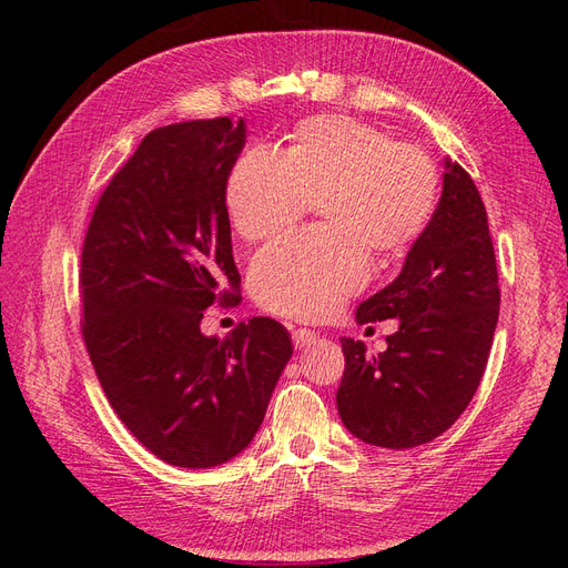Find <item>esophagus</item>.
Listing matches in <instances>:
<instances>
[{
	"instance_id": "1",
	"label": "esophagus",
	"mask_w": 568,
	"mask_h": 568,
	"mask_svg": "<svg viewBox=\"0 0 568 568\" xmlns=\"http://www.w3.org/2000/svg\"><path fill=\"white\" fill-rule=\"evenodd\" d=\"M291 338H294V346L301 351L305 346H311V343L317 338V334L313 329H296L294 334H291Z\"/></svg>"
}]
</instances>
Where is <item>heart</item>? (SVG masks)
I'll list each match as a JSON object with an SVG mask.
<instances>
[{"label":"heart","mask_w":568,"mask_h":568,"mask_svg":"<svg viewBox=\"0 0 568 568\" xmlns=\"http://www.w3.org/2000/svg\"><path fill=\"white\" fill-rule=\"evenodd\" d=\"M225 201L246 242L291 232L317 203L324 227L257 253L248 280L265 311L320 320L367 284L369 255L388 261L424 234L438 203V170L379 128L317 115L303 120L284 153L244 151Z\"/></svg>","instance_id":"heart-1"}]
</instances>
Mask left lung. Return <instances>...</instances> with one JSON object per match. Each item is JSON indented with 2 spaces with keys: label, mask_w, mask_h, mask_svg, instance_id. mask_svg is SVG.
I'll return each instance as SVG.
<instances>
[{
  "label": "left lung",
  "mask_w": 568,
  "mask_h": 568,
  "mask_svg": "<svg viewBox=\"0 0 568 568\" xmlns=\"http://www.w3.org/2000/svg\"><path fill=\"white\" fill-rule=\"evenodd\" d=\"M500 315L486 205L467 170L445 159L432 222L379 294L359 303L357 324L400 320L388 348L367 355L341 338L346 372L336 390L343 426L376 448L405 450L457 422L484 376Z\"/></svg>",
  "instance_id": "1"
}]
</instances>
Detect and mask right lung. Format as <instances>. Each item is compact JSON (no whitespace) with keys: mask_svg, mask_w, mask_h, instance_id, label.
Masks as SVG:
<instances>
[{"mask_svg":"<svg viewBox=\"0 0 568 568\" xmlns=\"http://www.w3.org/2000/svg\"><path fill=\"white\" fill-rule=\"evenodd\" d=\"M244 120L149 132L101 194L82 246V336L111 407L163 462L211 469L248 448L294 346L253 317L227 338L203 311L239 272L225 205Z\"/></svg>","mask_w":568,"mask_h":568,"instance_id":"add662e5","label":"right lung"}]
</instances>
